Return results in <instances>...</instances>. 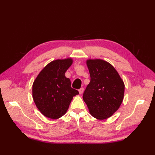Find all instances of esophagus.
<instances>
[{"label":"esophagus","mask_w":155,"mask_h":155,"mask_svg":"<svg viewBox=\"0 0 155 155\" xmlns=\"http://www.w3.org/2000/svg\"><path fill=\"white\" fill-rule=\"evenodd\" d=\"M83 91H84V88H83V87L81 88L79 90V94H83Z\"/></svg>","instance_id":"1"}]
</instances>
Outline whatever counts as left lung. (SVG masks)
<instances>
[{
	"mask_svg": "<svg viewBox=\"0 0 155 155\" xmlns=\"http://www.w3.org/2000/svg\"><path fill=\"white\" fill-rule=\"evenodd\" d=\"M91 81L83 98L90 114L97 120L109 118L124 100L125 85L112 64L102 59L87 61Z\"/></svg>",
	"mask_w": 155,
	"mask_h": 155,
	"instance_id": "1",
	"label": "left lung"
}]
</instances>
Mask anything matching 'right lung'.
Segmentation results:
<instances>
[{"label": "right lung", "instance_id": "obj_1", "mask_svg": "<svg viewBox=\"0 0 155 155\" xmlns=\"http://www.w3.org/2000/svg\"><path fill=\"white\" fill-rule=\"evenodd\" d=\"M71 58L57 59L41 70L32 86L33 99L45 116L58 119L66 113L74 96L79 92L71 87L65 72L71 66Z\"/></svg>", "mask_w": 155, "mask_h": 155}]
</instances>
